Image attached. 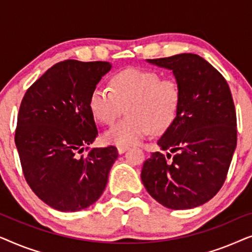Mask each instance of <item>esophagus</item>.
Segmentation results:
<instances>
[{"label":"esophagus","mask_w":252,"mask_h":252,"mask_svg":"<svg viewBox=\"0 0 252 252\" xmlns=\"http://www.w3.org/2000/svg\"><path fill=\"white\" fill-rule=\"evenodd\" d=\"M117 149H118L119 154H124L127 149H128V147H127V146H118V147H117Z\"/></svg>","instance_id":"obj_1"}]
</instances>
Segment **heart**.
<instances>
[{
    "label": "heart",
    "instance_id": "obj_1",
    "mask_svg": "<svg viewBox=\"0 0 252 252\" xmlns=\"http://www.w3.org/2000/svg\"><path fill=\"white\" fill-rule=\"evenodd\" d=\"M181 101L178 81L156 71L126 68L111 78V88L97 85L89 98V108L98 122L112 124L127 108L128 116L103 134L105 143L130 146L151 130H166L177 117Z\"/></svg>",
    "mask_w": 252,
    "mask_h": 252
}]
</instances>
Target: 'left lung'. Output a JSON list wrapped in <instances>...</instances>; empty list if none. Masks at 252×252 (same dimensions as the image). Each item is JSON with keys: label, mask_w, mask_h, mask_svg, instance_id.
I'll return each mask as SVG.
<instances>
[{"label": "left lung", "mask_w": 252, "mask_h": 252, "mask_svg": "<svg viewBox=\"0 0 252 252\" xmlns=\"http://www.w3.org/2000/svg\"><path fill=\"white\" fill-rule=\"evenodd\" d=\"M170 68L181 101L172 125L143 163L141 179L151 197L173 210L204 204L222 187L236 148V112L226 79L195 54L148 60Z\"/></svg>", "instance_id": "obj_1"}]
</instances>
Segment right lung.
Instances as JSON below:
<instances>
[{"label":"right lung","instance_id":"right-lung-1","mask_svg":"<svg viewBox=\"0 0 252 252\" xmlns=\"http://www.w3.org/2000/svg\"><path fill=\"white\" fill-rule=\"evenodd\" d=\"M110 68L108 62H60L20 103L15 142L24 177L58 211H79L97 201L118 157L115 146L88 148L98 135L89 98Z\"/></svg>","mask_w":252,"mask_h":252}]
</instances>
